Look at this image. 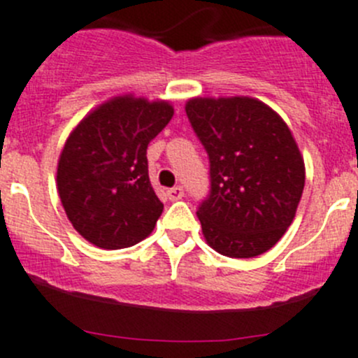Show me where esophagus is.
Segmentation results:
<instances>
[{
    "label": "esophagus",
    "mask_w": 358,
    "mask_h": 358,
    "mask_svg": "<svg viewBox=\"0 0 358 358\" xmlns=\"http://www.w3.org/2000/svg\"><path fill=\"white\" fill-rule=\"evenodd\" d=\"M168 198L171 199V201H178V199H182L183 198V187L176 185V187H173V189H169Z\"/></svg>",
    "instance_id": "obj_1"
}]
</instances>
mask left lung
<instances>
[{
    "label": "left lung",
    "mask_w": 358,
    "mask_h": 358,
    "mask_svg": "<svg viewBox=\"0 0 358 358\" xmlns=\"http://www.w3.org/2000/svg\"><path fill=\"white\" fill-rule=\"evenodd\" d=\"M187 118L210 160V192L198 208L206 243L228 258H255L295 219L306 168L288 125L249 96L192 99Z\"/></svg>",
    "instance_id": "obj_1"
}]
</instances>
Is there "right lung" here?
<instances>
[{
	"label": "right lung",
	"mask_w": 358,
	"mask_h": 358,
	"mask_svg": "<svg viewBox=\"0 0 358 358\" xmlns=\"http://www.w3.org/2000/svg\"><path fill=\"white\" fill-rule=\"evenodd\" d=\"M173 118L168 102L116 96L66 139L58 192L66 217L100 249H125L153 231L164 205L150 183L146 150Z\"/></svg>",
	"instance_id": "right-lung-1"
}]
</instances>
